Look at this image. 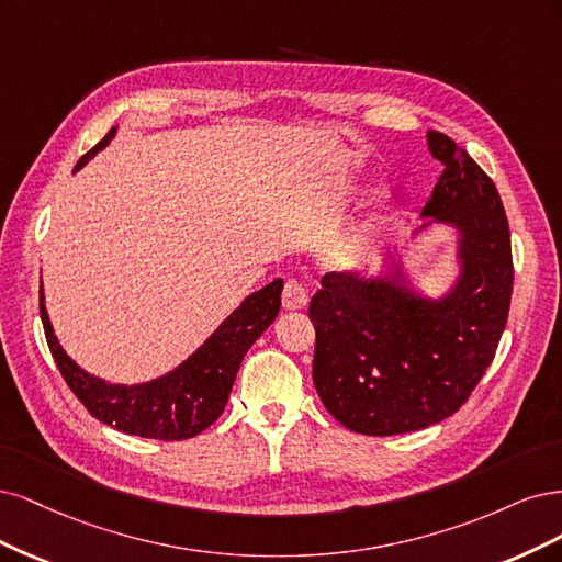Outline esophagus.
Returning a JSON list of instances; mask_svg holds the SVG:
<instances>
[{
	"label": "esophagus",
	"mask_w": 562,
	"mask_h": 562,
	"mask_svg": "<svg viewBox=\"0 0 562 562\" xmlns=\"http://www.w3.org/2000/svg\"><path fill=\"white\" fill-rule=\"evenodd\" d=\"M307 305V292L299 280H286L282 289V307L284 311H301Z\"/></svg>",
	"instance_id": "esophagus-1"
}]
</instances>
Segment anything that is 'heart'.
Returning a JSON list of instances; mask_svg holds the SVG:
<instances>
[{
  "mask_svg": "<svg viewBox=\"0 0 562 562\" xmlns=\"http://www.w3.org/2000/svg\"><path fill=\"white\" fill-rule=\"evenodd\" d=\"M369 247H371L369 231L367 228L364 231H355V233L342 235V238L334 245L331 257H334L336 263L348 266V263H355V261H359L361 257H364L367 251H369Z\"/></svg>",
  "mask_w": 562,
  "mask_h": 562,
  "instance_id": "b5f03b06",
  "label": "heart"
}]
</instances>
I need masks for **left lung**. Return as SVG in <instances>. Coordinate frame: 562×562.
<instances>
[{
  "label": "left lung",
  "instance_id": "left-lung-1",
  "mask_svg": "<svg viewBox=\"0 0 562 562\" xmlns=\"http://www.w3.org/2000/svg\"><path fill=\"white\" fill-rule=\"evenodd\" d=\"M427 144L443 172L423 216L460 235L456 286L439 301L418 296L390 261V280L327 273L307 311L319 400L367 437L425 429L456 413L493 364L509 317L512 235L493 179L448 135L429 131Z\"/></svg>",
  "mask_w": 562,
  "mask_h": 562
}]
</instances>
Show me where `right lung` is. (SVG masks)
I'll use <instances>...</instances> for the list:
<instances>
[{
	"label": "right lung",
	"mask_w": 562,
	"mask_h": 562,
	"mask_svg": "<svg viewBox=\"0 0 562 562\" xmlns=\"http://www.w3.org/2000/svg\"><path fill=\"white\" fill-rule=\"evenodd\" d=\"M114 135L116 128L83 154L75 170L83 168ZM280 294L282 280H276L247 296L184 364L142 385H112L77 367L53 334L44 289H40V313L48 350L65 383L93 418L133 437L182 441L201 434L222 415L243 357L280 313Z\"/></svg>",
	"instance_id": "obj_1"
}]
</instances>
